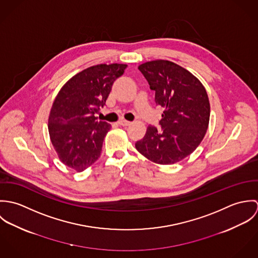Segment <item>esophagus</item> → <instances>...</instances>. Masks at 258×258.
<instances>
[{"label": "esophagus", "mask_w": 258, "mask_h": 258, "mask_svg": "<svg viewBox=\"0 0 258 258\" xmlns=\"http://www.w3.org/2000/svg\"><path fill=\"white\" fill-rule=\"evenodd\" d=\"M120 125H122V126H124V127H127V126H130L132 123L130 122V121H127V120H123V119H121V120H119V122H118Z\"/></svg>", "instance_id": "1"}]
</instances>
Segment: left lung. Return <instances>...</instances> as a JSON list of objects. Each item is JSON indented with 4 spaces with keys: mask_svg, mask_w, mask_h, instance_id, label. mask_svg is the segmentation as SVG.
Here are the masks:
<instances>
[{
    "mask_svg": "<svg viewBox=\"0 0 258 258\" xmlns=\"http://www.w3.org/2000/svg\"><path fill=\"white\" fill-rule=\"evenodd\" d=\"M155 91L157 105L164 108L161 130L148 126L137 151L148 160L171 165L190 155L203 141L211 106L206 88L188 71L175 62L158 59L138 67Z\"/></svg>",
    "mask_w": 258,
    "mask_h": 258,
    "instance_id": "left-lung-1",
    "label": "left lung"
}]
</instances>
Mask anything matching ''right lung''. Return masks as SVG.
Instances as JSON below:
<instances>
[{"mask_svg":"<svg viewBox=\"0 0 258 258\" xmlns=\"http://www.w3.org/2000/svg\"><path fill=\"white\" fill-rule=\"evenodd\" d=\"M127 64L90 67L73 76L58 91L48 117V133L59 160L82 172L98 160L110 124L95 113L105 105L113 82Z\"/></svg>","mask_w":258,"mask_h":258,"instance_id":"obj_1","label":"right lung"}]
</instances>
